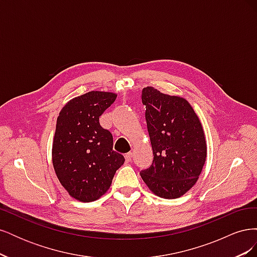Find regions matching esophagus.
<instances>
[{
	"mask_svg": "<svg viewBox=\"0 0 257 257\" xmlns=\"http://www.w3.org/2000/svg\"><path fill=\"white\" fill-rule=\"evenodd\" d=\"M132 159H133V152H128L125 154V160L126 162H131Z\"/></svg>",
	"mask_w": 257,
	"mask_h": 257,
	"instance_id": "1",
	"label": "esophagus"
}]
</instances>
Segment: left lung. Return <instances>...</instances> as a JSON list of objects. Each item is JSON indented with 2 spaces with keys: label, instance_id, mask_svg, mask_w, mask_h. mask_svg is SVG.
I'll return each instance as SVG.
<instances>
[{
  "label": "left lung",
  "instance_id": "left-lung-1",
  "mask_svg": "<svg viewBox=\"0 0 257 257\" xmlns=\"http://www.w3.org/2000/svg\"><path fill=\"white\" fill-rule=\"evenodd\" d=\"M153 150L152 165L141 176L159 197L175 199L191 190L207 159L203 125L183 97L146 87L142 94Z\"/></svg>",
  "mask_w": 257,
  "mask_h": 257
}]
</instances>
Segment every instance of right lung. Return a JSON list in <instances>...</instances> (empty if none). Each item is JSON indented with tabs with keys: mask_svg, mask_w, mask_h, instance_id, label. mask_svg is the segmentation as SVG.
I'll list each match as a JSON object with an SVG mask.
<instances>
[{
	"mask_svg": "<svg viewBox=\"0 0 257 257\" xmlns=\"http://www.w3.org/2000/svg\"><path fill=\"white\" fill-rule=\"evenodd\" d=\"M115 97L112 92H88L68 100L57 119L52 143L54 172L69 196L83 203L102 197L125 161L112 150L110 132L99 124V115Z\"/></svg>",
	"mask_w": 257,
	"mask_h": 257,
	"instance_id": "1",
	"label": "right lung"
}]
</instances>
